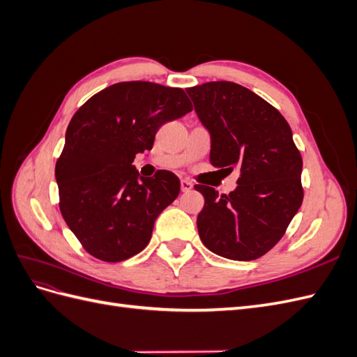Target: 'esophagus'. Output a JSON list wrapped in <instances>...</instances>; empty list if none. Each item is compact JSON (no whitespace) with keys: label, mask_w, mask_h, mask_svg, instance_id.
I'll return each instance as SVG.
<instances>
[{"label":"esophagus","mask_w":357,"mask_h":357,"mask_svg":"<svg viewBox=\"0 0 357 357\" xmlns=\"http://www.w3.org/2000/svg\"><path fill=\"white\" fill-rule=\"evenodd\" d=\"M192 188H193V185H192L189 180H186V178L181 180V190L183 192H189Z\"/></svg>","instance_id":"1"}]
</instances>
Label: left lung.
<instances>
[{"instance_id": "8db88e82", "label": "left lung", "mask_w": 357, "mask_h": 357, "mask_svg": "<svg viewBox=\"0 0 357 357\" xmlns=\"http://www.w3.org/2000/svg\"><path fill=\"white\" fill-rule=\"evenodd\" d=\"M186 92L210 132L211 165L240 172L229 195L195 186L205 199L197 219L201 241L222 257L253 261L282 240L304 198L291 129L277 109L241 84L208 82Z\"/></svg>"}]
</instances>
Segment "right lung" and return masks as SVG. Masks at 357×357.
<instances>
[{
    "instance_id": "right-lung-1",
    "label": "right lung",
    "mask_w": 357,
    "mask_h": 357,
    "mask_svg": "<svg viewBox=\"0 0 357 357\" xmlns=\"http://www.w3.org/2000/svg\"><path fill=\"white\" fill-rule=\"evenodd\" d=\"M189 112L185 91L152 82L112 84L75 112L55 177L62 218L89 255L121 262L146 248L180 180L165 169L142 177L132 162L162 125Z\"/></svg>"
}]
</instances>
